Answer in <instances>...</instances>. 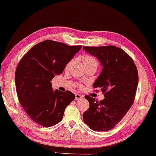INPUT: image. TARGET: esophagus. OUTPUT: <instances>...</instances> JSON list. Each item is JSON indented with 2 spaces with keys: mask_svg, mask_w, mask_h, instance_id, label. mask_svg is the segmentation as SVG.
I'll return each instance as SVG.
<instances>
[{
  "mask_svg": "<svg viewBox=\"0 0 156 156\" xmlns=\"http://www.w3.org/2000/svg\"><path fill=\"white\" fill-rule=\"evenodd\" d=\"M75 96V100H80L81 98H83V95H81L80 94H77V93H76Z\"/></svg>",
  "mask_w": 156,
  "mask_h": 156,
  "instance_id": "esophagus-1",
  "label": "esophagus"
}]
</instances>
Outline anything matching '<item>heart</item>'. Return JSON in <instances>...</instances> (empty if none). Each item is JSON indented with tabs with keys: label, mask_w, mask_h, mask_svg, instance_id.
Here are the masks:
<instances>
[{
	"label": "heart",
	"mask_w": 156,
	"mask_h": 156,
	"mask_svg": "<svg viewBox=\"0 0 156 156\" xmlns=\"http://www.w3.org/2000/svg\"><path fill=\"white\" fill-rule=\"evenodd\" d=\"M82 61H83V64H84L85 66H90V65H96V66H98V65L97 60L95 59V57L91 56V55H88V54L83 55L82 57ZM71 63H72V61H70V63L67 65L66 68H69V66H70ZM80 87H81V86H80Z\"/></svg>",
	"instance_id": "obj_1"
}]
</instances>
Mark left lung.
<instances>
[{
  "instance_id": "left-lung-1",
  "label": "left lung",
  "mask_w": 156,
  "mask_h": 156,
  "mask_svg": "<svg viewBox=\"0 0 156 156\" xmlns=\"http://www.w3.org/2000/svg\"><path fill=\"white\" fill-rule=\"evenodd\" d=\"M83 49L97 57L103 67L93 86L101 88L105 96L99 102L86 95L89 108L83 114V121L93 130H112L133 104L138 85L137 69L133 59L121 48L109 45Z\"/></svg>"
}]
</instances>
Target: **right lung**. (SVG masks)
<instances>
[{
  "instance_id": "1",
  "label": "right lung",
  "mask_w": 156,
  "mask_h": 156,
  "mask_svg": "<svg viewBox=\"0 0 156 156\" xmlns=\"http://www.w3.org/2000/svg\"><path fill=\"white\" fill-rule=\"evenodd\" d=\"M81 45L44 40L23 55L15 72V86L20 104L30 118L43 127L61 121L66 107L75 100L70 90H53L51 81L61 75Z\"/></svg>"
}]
</instances>
